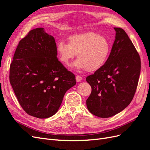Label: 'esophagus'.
Segmentation results:
<instances>
[{
    "label": "esophagus",
    "instance_id": "esophagus-1",
    "mask_svg": "<svg viewBox=\"0 0 150 150\" xmlns=\"http://www.w3.org/2000/svg\"><path fill=\"white\" fill-rule=\"evenodd\" d=\"M76 79L77 82H80V81L83 79H82V76H78V75L76 76Z\"/></svg>",
    "mask_w": 150,
    "mask_h": 150
}]
</instances>
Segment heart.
<instances>
[{
    "instance_id": "heart-1",
    "label": "heart",
    "mask_w": 150,
    "mask_h": 150,
    "mask_svg": "<svg viewBox=\"0 0 150 150\" xmlns=\"http://www.w3.org/2000/svg\"><path fill=\"white\" fill-rule=\"evenodd\" d=\"M68 42L61 40L57 44L59 59L67 65L78 54L79 59L73 63V66L78 69L96 71L104 65L110 56L109 40L93 32L71 35Z\"/></svg>"
}]
</instances>
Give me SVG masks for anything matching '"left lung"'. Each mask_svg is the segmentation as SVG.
<instances>
[{
  "label": "left lung",
  "mask_w": 150,
  "mask_h": 150,
  "mask_svg": "<svg viewBox=\"0 0 150 150\" xmlns=\"http://www.w3.org/2000/svg\"><path fill=\"white\" fill-rule=\"evenodd\" d=\"M114 29L115 40L106 62L86 79L92 89L87 108L103 118L117 114L130 104L141 71L139 55L128 35L121 28Z\"/></svg>",
  "instance_id": "1"
}]
</instances>
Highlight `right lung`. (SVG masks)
Returning <instances> with one entry per match:
<instances>
[{"instance_id":"right-lung-1","label":"right lung","mask_w":150,"mask_h":150,"mask_svg":"<svg viewBox=\"0 0 150 150\" xmlns=\"http://www.w3.org/2000/svg\"><path fill=\"white\" fill-rule=\"evenodd\" d=\"M55 39L39 28L20 40L10 66L9 79L20 105L44 119L56 114L76 78L57 57Z\"/></svg>"}]
</instances>
